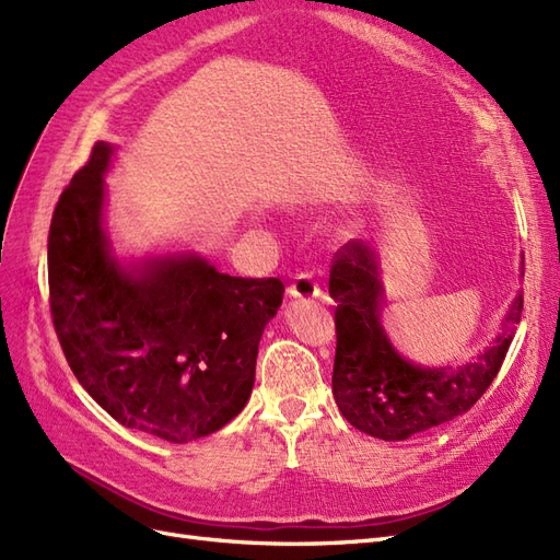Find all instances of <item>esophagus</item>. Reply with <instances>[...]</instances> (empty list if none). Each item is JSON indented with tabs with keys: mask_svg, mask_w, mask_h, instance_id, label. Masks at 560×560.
I'll return each instance as SVG.
<instances>
[{
	"mask_svg": "<svg viewBox=\"0 0 560 560\" xmlns=\"http://www.w3.org/2000/svg\"><path fill=\"white\" fill-rule=\"evenodd\" d=\"M290 296L294 299H317L319 296V284L308 270H301L296 273L294 282L290 284Z\"/></svg>",
	"mask_w": 560,
	"mask_h": 560,
	"instance_id": "1",
	"label": "esophagus"
}]
</instances>
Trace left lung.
Here are the masks:
<instances>
[{"label": "left lung", "mask_w": 560, "mask_h": 560, "mask_svg": "<svg viewBox=\"0 0 560 560\" xmlns=\"http://www.w3.org/2000/svg\"><path fill=\"white\" fill-rule=\"evenodd\" d=\"M329 294L338 303L331 376L336 404L352 428L385 442H401L467 413L498 376L523 311L518 294L502 334L479 360L460 369H422L401 360L383 334V290L374 249L362 241H348L338 249Z\"/></svg>", "instance_id": "8db88e82"}]
</instances>
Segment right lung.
<instances>
[{
	"label": "right lung",
	"mask_w": 560,
	"mask_h": 560,
	"mask_svg": "<svg viewBox=\"0 0 560 560\" xmlns=\"http://www.w3.org/2000/svg\"><path fill=\"white\" fill-rule=\"evenodd\" d=\"M97 142L58 198L48 231V303L77 381L121 425L173 444L222 430L243 411L278 278H233L179 254L124 270L103 231Z\"/></svg>",
	"instance_id": "1"
}]
</instances>
